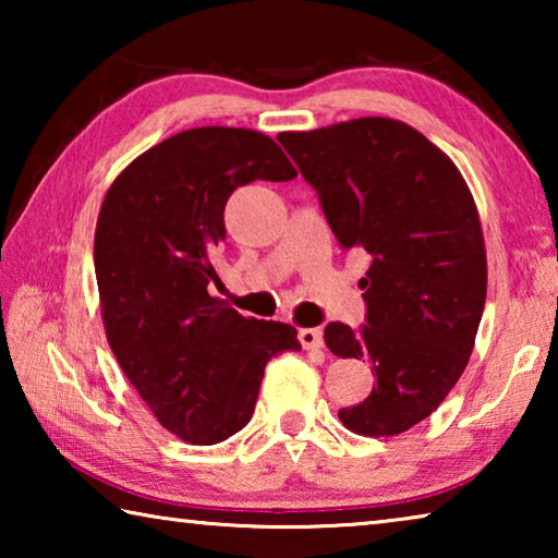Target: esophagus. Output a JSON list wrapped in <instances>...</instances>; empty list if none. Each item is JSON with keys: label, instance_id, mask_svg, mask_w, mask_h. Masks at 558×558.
Wrapping results in <instances>:
<instances>
[{"label": "esophagus", "instance_id": "esophagus-1", "mask_svg": "<svg viewBox=\"0 0 558 558\" xmlns=\"http://www.w3.org/2000/svg\"><path fill=\"white\" fill-rule=\"evenodd\" d=\"M298 339H300V344L305 347V349H323V329L319 327H305V329H300L298 332Z\"/></svg>", "mask_w": 558, "mask_h": 558}]
</instances>
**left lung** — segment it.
Listing matches in <instances>:
<instances>
[{
    "label": "left lung",
    "mask_w": 558,
    "mask_h": 558,
    "mask_svg": "<svg viewBox=\"0 0 558 558\" xmlns=\"http://www.w3.org/2000/svg\"><path fill=\"white\" fill-rule=\"evenodd\" d=\"M342 248H364L366 323L325 327L329 352L369 359L376 386L339 411L359 436H399L465 372L487 295L483 229L448 155L418 130L359 118L278 137Z\"/></svg>",
    "instance_id": "1"
}]
</instances>
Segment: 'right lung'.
I'll list each match as a JSON object with an SVG mask.
<instances>
[{
    "instance_id": "1",
    "label": "right lung",
    "mask_w": 558,
    "mask_h": 558,
    "mask_svg": "<svg viewBox=\"0 0 558 558\" xmlns=\"http://www.w3.org/2000/svg\"><path fill=\"white\" fill-rule=\"evenodd\" d=\"M295 167L268 135L194 128L125 167L100 206L96 278L112 354L162 426L214 446L251 421L268 359L298 329L209 295L233 189L288 182Z\"/></svg>"
}]
</instances>
